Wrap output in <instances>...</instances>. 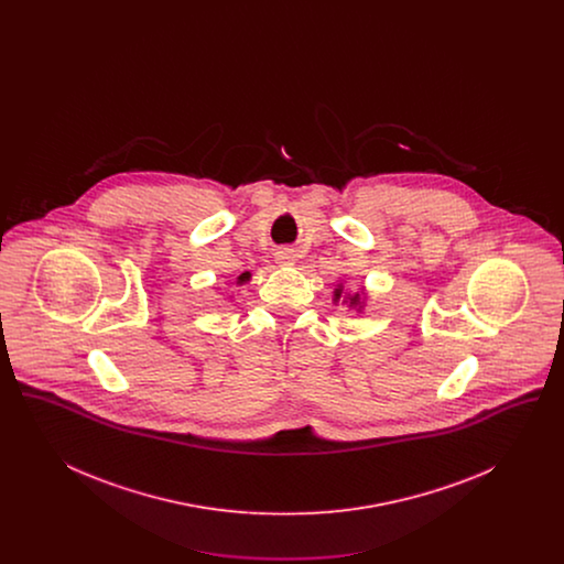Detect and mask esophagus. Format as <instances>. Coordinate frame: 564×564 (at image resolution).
I'll use <instances>...</instances> for the list:
<instances>
[{
  "label": "esophagus",
  "instance_id": "esophagus-1",
  "mask_svg": "<svg viewBox=\"0 0 564 564\" xmlns=\"http://www.w3.org/2000/svg\"><path fill=\"white\" fill-rule=\"evenodd\" d=\"M276 260H279L281 264H292V262H294V253H292L290 249H283V251H279Z\"/></svg>",
  "mask_w": 564,
  "mask_h": 564
}]
</instances>
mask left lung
Listing matches in <instances>:
<instances>
[{
	"label": "left lung",
	"mask_w": 564,
	"mask_h": 564,
	"mask_svg": "<svg viewBox=\"0 0 564 564\" xmlns=\"http://www.w3.org/2000/svg\"><path fill=\"white\" fill-rule=\"evenodd\" d=\"M336 297H340V290H336ZM350 304H357V295L350 297Z\"/></svg>",
	"instance_id": "1"
}]
</instances>
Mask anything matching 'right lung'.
<instances>
[{
	"instance_id": "1",
	"label": "right lung",
	"mask_w": 564,
	"mask_h": 564,
	"mask_svg": "<svg viewBox=\"0 0 564 564\" xmlns=\"http://www.w3.org/2000/svg\"><path fill=\"white\" fill-rule=\"evenodd\" d=\"M239 279H241V281H242V276H239Z\"/></svg>"
}]
</instances>
